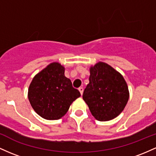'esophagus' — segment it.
Segmentation results:
<instances>
[{"mask_svg":"<svg viewBox=\"0 0 156 156\" xmlns=\"http://www.w3.org/2000/svg\"><path fill=\"white\" fill-rule=\"evenodd\" d=\"M78 90H79V92H80V94H83V87H79V88H78Z\"/></svg>","mask_w":156,"mask_h":156,"instance_id":"1","label":"esophagus"}]
</instances>
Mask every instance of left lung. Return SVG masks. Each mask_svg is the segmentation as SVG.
<instances>
[{
	"instance_id": "1",
	"label": "left lung",
	"mask_w": 156,
	"mask_h": 156,
	"mask_svg": "<svg viewBox=\"0 0 156 156\" xmlns=\"http://www.w3.org/2000/svg\"><path fill=\"white\" fill-rule=\"evenodd\" d=\"M89 83L83 99L96 119L108 121L117 117L128 103V86L121 74L108 64L99 62L90 68Z\"/></svg>"
}]
</instances>
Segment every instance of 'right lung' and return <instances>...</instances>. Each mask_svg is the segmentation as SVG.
<instances>
[{
    "label": "right lung",
    "instance_id": "right-lung-1",
    "mask_svg": "<svg viewBox=\"0 0 156 156\" xmlns=\"http://www.w3.org/2000/svg\"><path fill=\"white\" fill-rule=\"evenodd\" d=\"M80 93L64 76V68L54 62L44 68L32 80L28 89V99L32 108L46 119L62 117L69 105Z\"/></svg>",
    "mask_w": 156,
    "mask_h": 156
}]
</instances>
